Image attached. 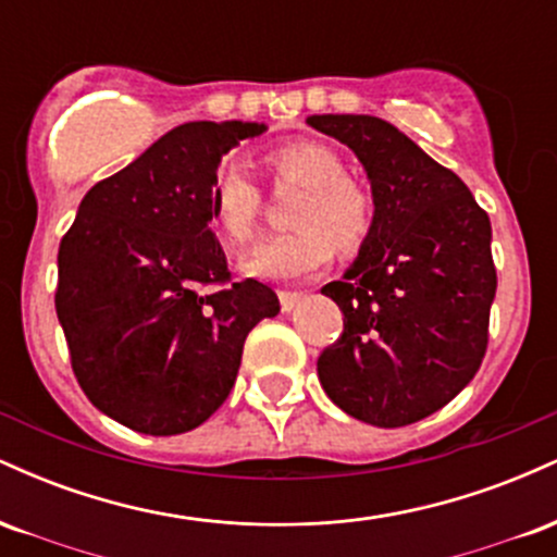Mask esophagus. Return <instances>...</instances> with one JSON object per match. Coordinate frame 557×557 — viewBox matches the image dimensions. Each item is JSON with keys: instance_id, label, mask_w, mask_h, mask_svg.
Wrapping results in <instances>:
<instances>
[{"instance_id": "obj_1", "label": "esophagus", "mask_w": 557, "mask_h": 557, "mask_svg": "<svg viewBox=\"0 0 557 557\" xmlns=\"http://www.w3.org/2000/svg\"><path fill=\"white\" fill-rule=\"evenodd\" d=\"M300 298H304V293L300 290H280V306H283V311L296 309V306L300 304Z\"/></svg>"}]
</instances>
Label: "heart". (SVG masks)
Masks as SVG:
<instances>
[{"label":"heart","mask_w":557,"mask_h":557,"mask_svg":"<svg viewBox=\"0 0 557 557\" xmlns=\"http://www.w3.org/2000/svg\"><path fill=\"white\" fill-rule=\"evenodd\" d=\"M274 183H296L300 190L287 209V233L261 243L243 259V272L261 280H306L330 264L332 246L359 251L372 235L374 201L369 190L348 177L345 162L330 146L300 138L274 146L264 154ZM212 222L230 246L251 243L264 214V194L240 164L216 172L209 194Z\"/></svg>","instance_id":"heart-1"}]
</instances>
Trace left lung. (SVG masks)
<instances>
[{"label":"left lung","mask_w":557,"mask_h":557,"mask_svg":"<svg viewBox=\"0 0 557 557\" xmlns=\"http://www.w3.org/2000/svg\"><path fill=\"white\" fill-rule=\"evenodd\" d=\"M354 149L374 196V227L343 280L322 287L343 332L317 361L335 406L367 424L426 419L474 380L497 290L490 216L456 172L369 114H314Z\"/></svg>","instance_id":"obj_1"}]
</instances>
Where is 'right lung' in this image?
I'll list each match as a JSON object with an SVG mask.
<instances>
[{"label":"right lung","mask_w":557,"mask_h":557,"mask_svg":"<svg viewBox=\"0 0 557 557\" xmlns=\"http://www.w3.org/2000/svg\"><path fill=\"white\" fill-rule=\"evenodd\" d=\"M259 123H185L83 196L60 243L54 306L75 380L101 413L170 437L203 424L238 376L243 343L280 311L233 283L209 227L220 159Z\"/></svg>","instance_id":"add662e5"}]
</instances>
